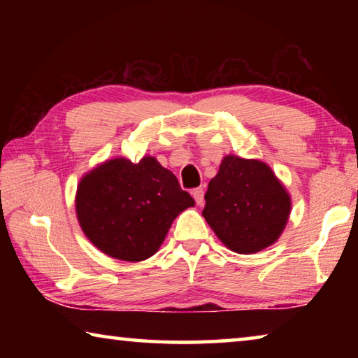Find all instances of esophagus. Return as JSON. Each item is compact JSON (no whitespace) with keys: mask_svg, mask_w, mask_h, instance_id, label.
<instances>
[{"mask_svg":"<svg viewBox=\"0 0 358 358\" xmlns=\"http://www.w3.org/2000/svg\"><path fill=\"white\" fill-rule=\"evenodd\" d=\"M192 197H194V201H196L197 205H202L203 203V189H202V187H196V189H192Z\"/></svg>","mask_w":358,"mask_h":358,"instance_id":"34e87169","label":"esophagus"}]
</instances>
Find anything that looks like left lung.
Instances as JSON below:
<instances>
[{
	"label": "left lung",
	"mask_w": 358,
	"mask_h": 358,
	"mask_svg": "<svg viewBox=\"0 0 358 358\" xmlns=\"http://www.w3.org/2000/svg\"><path fill=\"white\" fill-rule=\"evenodd\" d=\"M289 213V194L268 166L226 156L208 183L202 216L229 250L252 254L275 243Z\"/></svg>",
	"instance_id": "1"
}]
</instances>
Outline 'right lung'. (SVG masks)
<instances>
[{"instance_id": "right-lung-1", "label": "right lung", "mask_w": 358, "mask_h": 358, "mask_svg": "<svg viewBox=\"0 0 358 358\" xmlns=\"http://www.w3.org/2000/svg\"><path fill=\"white\" fill-rule=\"evenodd\" d=\"M194 199L155 157H124L85 175L76 210L87 237L107 256L138 262L153 256L181 211Z\"/></svg>"}]
</instances>
